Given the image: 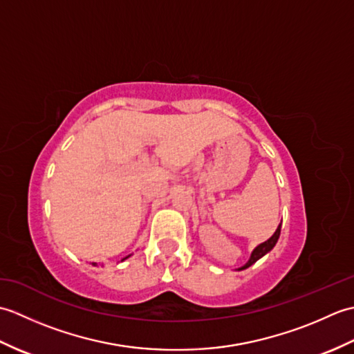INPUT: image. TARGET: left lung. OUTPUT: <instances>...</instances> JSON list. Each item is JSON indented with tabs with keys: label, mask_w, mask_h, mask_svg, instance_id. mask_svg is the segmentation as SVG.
<instances>
[{
	"label": "left lung",
	"mask_w": 354,
	"mask_h": 354,
	"mask_svg": "<svg viewBox=\"0 0 354 354\" xmlns=\"http://www.w3.org/2000/svg\"><path fill=\"white\" fill-rule=\"evenodd\" d=\"M280 231H281V223L278 225L274 234L270 236V237L266 240V242H263V243H260L259 246H255V248H254L252 252H251V257H250V260H248L243 266L237 268L236 270H243V269H246V268H250L251 265H254L255 261L260 260V259L263 257V255H266L270 250H272V248H274V246H275V243H277L278 237H280Z\"/></svg>",
	"instance_id": "8db88e82"
}]
</instances>
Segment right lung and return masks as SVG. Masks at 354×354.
I'll return each instance as SVG.
<instances>
[{
    "label": "right lung",
    "mask_w": 354,
    "mask_h": 354,
    "mask_svg": "<svg viewBox=\"0 0 354 354\" xmlns=\"http://www.w3.org/2000/svg\"><path fill=\"white\" fill-rule=\"evenodd\" d=\"M131 255H132V254H129V255H126V257H124V259H122V261H123V260H126V259H129V257H131ZM93 266H97V263H93Z\"/></svg>",
    "instance_id": "1"
}]
</instances>
